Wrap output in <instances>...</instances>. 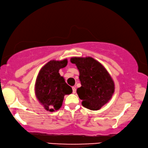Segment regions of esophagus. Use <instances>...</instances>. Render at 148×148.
<instances>
[{"label":"esophagus","instance_id":"1","mask_svg":"<svg viewBox=\"0 0 148 148\" xmlns=\"http://www.w3.org/2000/svg\"><path fill=\"white\" fill-rule=\"evenodd\" d=\"M76 91V87H72V93H75Z\"/></svg>","mask_w":148,"mask_h":148}]
</instances>
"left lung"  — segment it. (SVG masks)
<instances>
[{"label":"left lung","mask_w":148,"mask_h":148,"mask_svg":"<svg viewBox=\"0 0 148 148\" xmlns=\"http://www.w3.org/2000/svg\"><path fill=\"white\" fill-rule=\"evenodd\" d=\"M70 61L79 72L82 86L77 89L82 104L87 109L99 110L111 99L114 91L111 77L101 64L91 57H74Z\"/></svg>","instance_id":"obj_1"}]
</instances>
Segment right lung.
<instances>
[{"label": "right lung", "instance_id": "add662e5", "mask_svg": "<svg viewBox=\"0 0 148 148\" xmlns=\"http://www.w3.org/2000/svg\"><path fill=\"white\" fill-rule=\"evenodd\" d=\"M64 59L51 60L41 69L37 77L35 91L39 101L47 111H57L62 106L64 96L72 92V88L65 82L58 71L67 65Z\"/></svg>", "mask_w": 148, "mask_h": 148}]
</instances>
